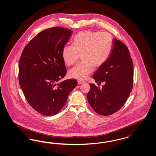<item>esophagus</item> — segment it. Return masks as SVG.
Listing matches in <instances>:
<instances>
[{
	"label": "esophagus",
	"mask_w": 156,
	"mask_h": 156,
	"mask_svg": "<svg viewBox=\"0 0 156 156\" xmlns=\"http://www.w3.org/2000/svg\"><path fill=\"white\" fill-rule=\"evenodd\" d=\"M84 83V81H77V83H78V84H83V83Z\"/></svg>",
	"instance_id": "34e87169"
}]
</instances>
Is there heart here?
Here are the masks:
<instances>
[{
    "instance_id": "b5f03b06",
    "label": "heart",
    "mask_w": 156,
    "mask_h": 156,
    "mask_svg": "<svg viewBox=\"0 0 156 156\" xmlns=\"http://www.w3.org/2000/svg\"><path fill=\"white\" fill-rule=\"evenodd\" d=\"M72 46H64L62 58L66 66L75 64L80 55L81 61L69 70L71 78L84 80L95 68L103 65L110 56L113 38L107 32L90 30L78 33L72 41Z\"/></svg>"
}]
</instances>
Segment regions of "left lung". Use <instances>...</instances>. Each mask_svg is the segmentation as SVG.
Here are the masks:
<instances>
[{"label": "left lung", "mask_w": 156, "mask_h": 156, "mask_svg": "<svg viewBox=\"0 0 156 156\" xmlns=\"http://www.w3.org/2000/svg\"><path fill=\"white\" fill-rule=\"evenodd\" d=\"M92 77L98 84L103 82L105 84L101 90L90 84L87 99L90 107L101 115H110L119 110L133 88V63L127 46L114 38L110 56Z\"/></svg>", "instance_id": "left-lung-1"}]
</instances>
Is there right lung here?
<instances>
[{
	"instance_id": "1",
	"label": "right lung",
	"mask_w": 156,
	"mask_h": 156,
	"mask_svg": "<svg viewBox=\"0 0 156 156\" xmlns=\"http://www.w3.org/2000/svg\"><path fill=\"white\" fill-rule=\"evenodd\" d=\"M72 33V30L58 26L42 31L30 41L20 56V88L30 106L44 115L57 114L77 84L75 79L58 83L66 76L61 53Z\"/></svg>"
}]
</instances>
